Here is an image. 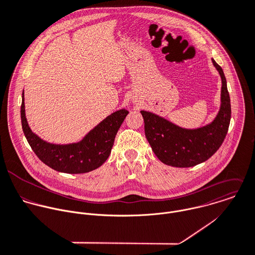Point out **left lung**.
<instances>
[{"mask_svg": "<svg viewBox=\"0 0 255 255\" xmlns=\"http://www.w3.org/2000/svg\"><path fill=\"white\" fill-rule=\"evenodd\" d=\"M222 77L221 108L215 120L198 129H185L147 111H141L145 135L158 159L166 165L189 168L210 159L222 146L232 117L231 98L223 68L213 58Z\"/></svg>", "mask_w": 255, "mask_h": 255, "instance_id": "1", "label": "left lung"}]
</instances>
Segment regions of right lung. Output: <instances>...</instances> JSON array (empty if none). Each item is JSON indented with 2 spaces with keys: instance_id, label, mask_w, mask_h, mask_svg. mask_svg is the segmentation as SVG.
Instances as JSON below:
<instances>
[{
  "instance_id": "add662e5",
  "label": "right lung",
  "mask_w": 255,
  "mask_h": 255,
  "mask_svg": "<svg viewBox=\"0 0 255 255\" xmlns=\"http://www.w3.org/2000/svg\"><path fill=\"white\" fill-rule=\"evenodd\" d=\"M128 113L125 109L112 113L78 143L55 145L31 132L24 114L23 93L20 106L22 131L34 154L49 168L67 174H83L100 167L109 157L115 136Z\"/></svg>"
}]
</instances>
